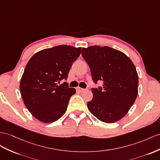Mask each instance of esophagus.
<instances>
[{
  "mask_svg": "<svg viewBox=\"0 0 160 160\" xmlns=\"http://www.w3.org/2000/svg\"><path fill=\"white\" fill-rule=\"evenodd\" d=\"M77 90H78V91L79 92H83L85 89L82 88H80V87H78V88H77Z\"/></svg>",
  "mask_w": 160,
  "mask_h": 160,
  "instance_id": "1",
  "label": "esophagus"
}]
</instances>
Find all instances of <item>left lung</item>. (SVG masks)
Returning a JSON list of instances; mask_svg holds the SVG:
<instances>
[{"label":"left lung","mask_w":160,"mask_h":160,"mask_svg":"<svg viewBox=\"0 0 160 160\" xmlns=\"http://www.w3.org/2000/svg\"><path fill=\"white\" fill-rule=\"evenodd\" d=\"M82 56L91 69L95 84L92 99L88 109L97 119L105 123L116 122L126 116L138 95V76L132 61L122 52L109 47L82 48Z\"/></svg>","instance_id":"left-lung-1"}]
</instances>
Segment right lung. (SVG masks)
Listing matches in <instances>:
<instances>
[{
	"label": "right lung",
	"instance_id": "add662e5",
	"mask_svg": "<svg viewBox=\"0 0 160 160\" xmlns=\"http://www.w3.org/2000/svg\"><path fill=\"white\" fill-rule=\"evenodd\" d=\"M82 48L59 45L36 52L28 61L20 82L23 103L32 115L44 123L55 122L66 112L76 89L67 80L72 63Z\"/></svg>",
	"mask_w": 160,
	"mask_h": 160
}]
</instances>
